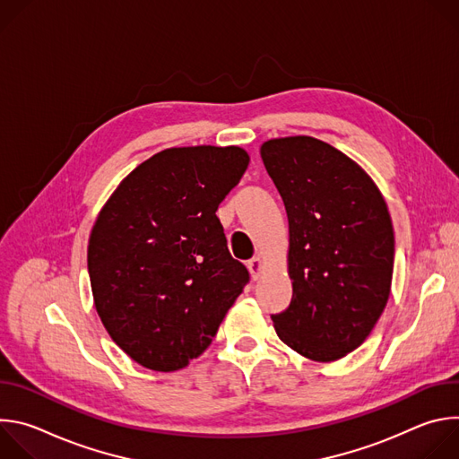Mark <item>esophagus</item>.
Wrapping results in <instances>:
<instances>
[{"mask_svg": "<svg viewBox=\"0 0 459 459\" xmlns=\"http://www.w3.org/2000/svg\"><path fill=\"white\" fill-rule=\"evenodd\" d=\"M247 267H248V271H250V276H252V280H257V278L261 276V273H264V269H265V261H264V257L255 255V257L248 259Z\"/></svg>", "mask_w": 459, "mask_h": 459, "instance_id": "1", "label": "esophagus"}]
</instances>
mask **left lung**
<instances>
[{
    "mask_svg": "<svg viewBox=\"0 0 459 459\" xmlns=\"http://www.w3.org/2000/svg\"><path fill=\"white\" fill-rule=\"evenodd\" d=\"M289 218L292 301L273 314L280 340L312 361L358 349L377 323L394 271V230L372 178L310 136L259 149Z\"/></svg>",
    "mask_w": 459,
    "mask_h": 459,
    "instance_id": "obj_1",
    "label": "left lung"
}]
</instances>
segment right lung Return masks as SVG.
<instances>
[{
  "mask_svg": "<svg viewBox=\"0 0 459 459\" xmlns=\"http://www.w3.org/2000/svg\"><path fill=\"white\" fill-rule=\"evenodd\" d=\"M248 161L239 147L165 149L100 211L87 250L94 305L136 363L160 372L186 367L248 283L216 216Z\"/></svg>",
  "mask_w": 459,
  "mask_h": 459,
  "instance_id": "1",
  "label": "right lung"
}]
</instances>
